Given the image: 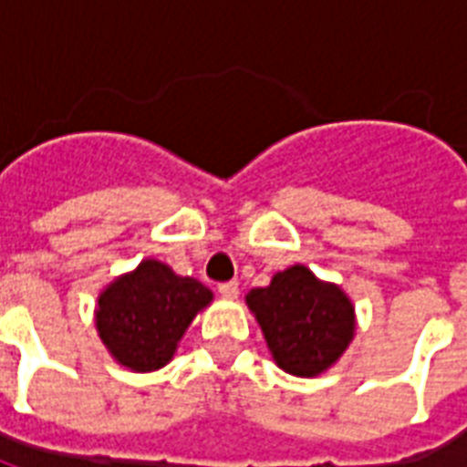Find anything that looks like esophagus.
<instances>
[{
  "label": "esophagus",
  "mask_w": 467,
  "mask_h": 467,
  "mask_svg": "<svg viewBox=\"0 0 467 467\" xmlns=\"http://www.w3.org/2000/svg\"><path fill=\"white\" fill-rule=\"evenodd\" d=\"M218 293L223 296V298H237L240 296V285H237V281H227V284H220L218 285Z\"/></svg>",
  "instance_id": "34e87169"
}]
</instances>
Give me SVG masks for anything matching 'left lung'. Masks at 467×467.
<instances>
[{
    "label": "left lung",
    "mask_w": 467,
    "mask_h": 467,
    "mask_svg": "<svg viewBox=\"0 0 467 467\" xmlns=\"http://www.w3.org/2000/svg\"><path fill=\"white\" fill-rule=\"evenodd\" d=\"M244 300L271 358L291 376L315 378L332 368L356 334L351 298L303 264L274 274L269 285L252 288Z\"/></svg>",
    "instance_id": "obj_1"
}]
</instances>
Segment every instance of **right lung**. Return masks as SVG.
I'll list each match as a JSON object with an SVG mask.
<instances>
[{"label": "right lung", "mask_w": 467, "mask_h": 467, "mask_svg": "<svg viewBox=\"0 0 467 467\" xmlns=\"http://www.w3.org/2000/svg\"><path fill=\"white\" fill-rule=\"evenodd\" d=\"M213 303L211 288L142 259L99 293L94 325L106 351L133 373H152L174 358L183 332Z\"/></svg>", "instance_id": "right-lung-1"}]
</instances>
